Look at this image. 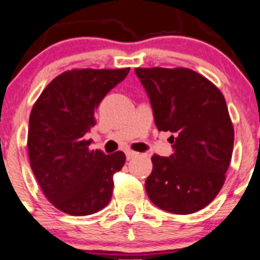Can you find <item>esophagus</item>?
I'll use <instances>...</instances> for the list:
<instances>
[{
  "label": "esophagus",
  "instance_id": "1",
  "mask_svg": "<svg viewBox=\"0 0 260 260\" xmlns=\"http://www.w3.org/2000/svg\"><path fill=\"white\" fill-rule=\"evenodd\" d=\"M138 153L134 152V150H126V158L127 159H133L134 157H137Z\"/></svg>",
  "mask_w": 260,
  "mask_h": 260
}]
</instances>
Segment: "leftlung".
<instances>
[{"mask_svg": "<svg viewBox=\"0 0 260 260\" xmlns=\"http://www.w3.org/2000/svg\"><path fill=\"white\" fill-rule=\"evenodd\" d=\"M159 132L172 133L170 157H152L145 190L153 204L175 214L207 207L221 191L234 149V126L223 94L185 68L135 69Z\"/></svg>", "mask_w": 260, "mask_h": 260, "instance_id": "obj_1", "label": "left lung"}]
</instances>
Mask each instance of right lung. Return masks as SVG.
Wrapping results in <instances>:
<instances>
[{
	"instance_id": "add662e5",
	"label": "right lung",
	"mask_w": 260,
	"mask_h": 260,
	"mask_svg": "<svg viewBox=\"0 0 260 260\" xmlns=\"http://www.w3.org/2000/svg\"><path fill=\"white\" fill-rule=\"evenodd\" d=\"M126 69H74L53 79L31 108L28 154L33 174L53 207L71 216L105 208L113 191V175L125 153L91 150L85 134L105 95L126 78Z\"/></svg>"
}]
</instances>
